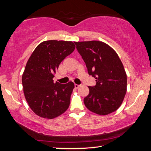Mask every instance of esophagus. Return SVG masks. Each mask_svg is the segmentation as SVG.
<instances>
[{
  "instance_id": "esophagus-1",
  "label": "esophagus",
  "mask_w": 151,
  "mask_h": 151,
  "mask_svg": "<svg viewBox=\"0 0 151 151\" xmlns=\"http://www.w3.org/2000/svg\"><path fill=\"white\" fill-rule=\"evenodd\" d=\"M80 86H81V85H77V84H75V88H78L79 87H80Z\"/></svg>"
}]
</instances>
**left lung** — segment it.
<instances>
[{
    "mask_svg": "<svg viewBox=\"0 0 151 151\" xmlns=\"http://www.w3.org/2000/svg\"><path fill=\"white\" fill-rule=\"evenodd\" d=\"M96 85L88 86L84 103L89 111L106 115L119 108L127 93V78L118 55L108 45L98 40L75 42Z\"/></svg>",
    "mask_w": 151,
    "mask_h": 151,
    "instance_id": "obj_1",
    "label": "left lung"
}]
</instances>
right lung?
I'll return each mask as SVG.
<instances>
[{"instance_id":"1","label":"right lung","mask_w":151,"mask_h":151,"mask_svg":"<svg viewBox=\"0 0 151 151\" xmlns=\"http://www.w3.org/2000/svg\"><path fill=\"white\" fill-rule=\"evenodd\" d=\"M75 48L74 42L46 40L37 46L25 66L22 83L25 99L38 116L52 119L64 113L70 105L75 85L54 83L60 63Z\"/></svg>"}]
</instances>
